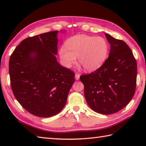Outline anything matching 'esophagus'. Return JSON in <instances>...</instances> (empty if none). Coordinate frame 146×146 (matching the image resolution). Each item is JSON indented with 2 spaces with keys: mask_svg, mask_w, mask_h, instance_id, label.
<instances>
[{
  "mask_svg": "<svg viewBox=\"0 0 146 146\" xmlns=\"http://www.w3.org/2000/svg\"><path fill=\"white\" fill-rule=\"evenodd\" d=\"M75 79L76 80H78L80 79V75L78 73H76L75 74Z\"/></svg>",
  "mask_w": 146,
  "mask_h": 146,
  "instance_id": "34e87169",
  "label": "esophagus"
}]
</instances>
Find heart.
Masks as SVG:
<instances>
[{"instance_id": "heart-1", "label": "heart", "mask_w": 146, "mask_h": 146, "mask_svg": "<svg viewBox=\"0 0 146 146\" xmlns=\"http://www.w3.org/2000/svg\"><path fill=\"white\" fill-rule=\"evenodd\" d=\"M109 45L102 37L85 35L73 36L68 40L66 46H63L60 50V56L65 66L71 68L76 62L85 70L92 71L98 69L106 60Z\"/></svg>"}]
</instances>
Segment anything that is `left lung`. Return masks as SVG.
Instances as JSON below:
<instances>
[{"mask_svg":"<svg viewBox=\"0 0 146 146\" xmlns=\"http://www.w3.org/2000/svg\"><path fill=\"white\" fill-rule=\"evenodd\" d=\"M105 36L110 44L109 56L102 66L80 79L86 101L96 112L109 115L122 110L132 100L137 80V62L122 40Z\"/></svg>","mask_w":146,"mask_h":146,"instance_id":"obj_1","label":"left lung"}]
</instances>
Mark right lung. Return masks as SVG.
<instances>
[{"instance_id": "1", "label": "right lung", "mask_w": 146, "mask_h": 146, "mask_svg": "<svg viewBox=\"0 0 146 146\" xmlns=\"http://www.w3.org/2000/svg\"><path fill=\"white\" fill-rule=\"evenodd\" d=\"M58 31L29 37L11 55L9 71L14 97L28 112L49 117L63 109L75 73L58 63Z\"/></svg>"}]
</instances>
